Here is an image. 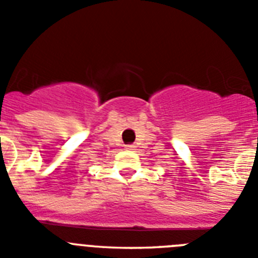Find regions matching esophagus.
<instances>
[{"label":"esophagus","instance_id":"34e87169","mask_svg":"<svg viewBox=\"0 0 258 258\" xmlns=\"http://www.w3.org/2000/svg\"><path fill=\"white\" fill-rule=\"evenodd\" d=\"M125 149L129 150V151H133V150H136V146H134V145H126V146H125Z\"/></svg>","mask_w":258,"mask_h":258}]
</instances>
